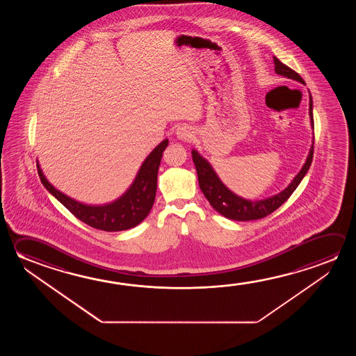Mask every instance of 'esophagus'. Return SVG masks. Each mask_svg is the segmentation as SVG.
<instances>
[{
  "mask_svg": "<svg viewBox=\"0 0 356 356\" xmlns=\"http://www.w3.org/2000/svg\"><path fill=\"white\" fill-rule=\"evenodd\" d=\"M176 136L180 140H191L193 136V131L188 127H180L176 130Z\"/></svg>",
  "mask_w": 356,
  "mask_h": 356,
  "instance_id": "34e87169",
  "label": "esophagus"
}]
</instances>
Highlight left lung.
<instances>
[{"mask_svg": "<svg viewBox=\"0 0 356 356\" xmlns=\"http://www.w3.org/2000/svg\"><path fill=\"white\" fill-rule=\"evenodd\" d=\"M274 70L277 74L286 76L293 81L305 84L303 78L298 74L297 72L291 70L288 65H283L280 59L273 57ZM309 117H310V125L314 129V120H313V99L309 93ZM313 152H314V141L310 146L308 158L300 171L298 172L296 177L291 180V184L280 193L270 196L264 200L251 201L241 197L238 195L232 193L225 184L220 180V177L216 174L215 170L211 166V163L202 158L198 152L193 150V160L196 171H197L198 185L201 191L204 193V197L209 200L211 206L215 209L218 213L225 216L226 218L234 220V221H252V220H259L266 216L270 215L273 211L277 210L280 206L284 204L288 198L291 197V193L297 188L300 181L303 180L304 176L308 172L309 168L313 161Z\"/></svg>", "mask_w": 356, "mask_h": 356, "instance_id": "left-lung-1", "label": "left lung"}]
</instances>
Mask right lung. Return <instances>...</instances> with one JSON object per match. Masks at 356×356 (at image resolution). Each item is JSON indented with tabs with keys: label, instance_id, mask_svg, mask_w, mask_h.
Segmentation results:
<instances>
[{
	"label": "right lung",
	"instance_id": "obj_1",
	"mask_svg": "<svg viewBox=\"0 0 356 356\" xmlns=\"http://www.w3.org/2000/svg\"><path fill=\"white\" fill-rule=\"evenodd\" d=\"M169 145V140L161 141L149 156L141 163L140 169L135 176L133 184L128 190L122 193L111 204H87L76 201L74 198L60 193L43 175L40 163H37L38 175L41 179L43 186L60 204L70 210L78 220L89 225L90 227L106 231V232H117L125 231L129 228L138 226L144 221L146 216L152 210L155 201L156 187H158V171L160 161L163 158V152Z\"/></svg>",
	"mask_w": 356,
	"mask_h": 356
}]
</instances>
